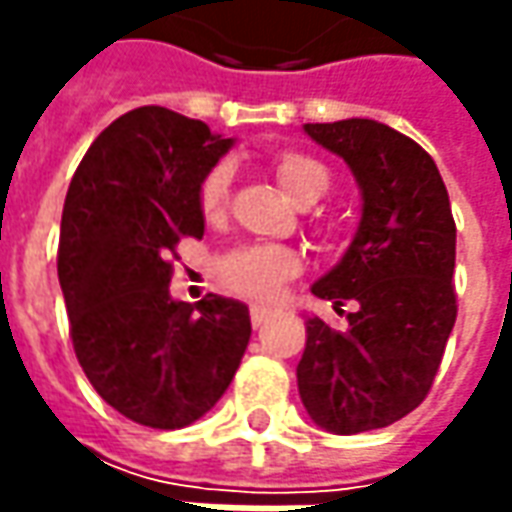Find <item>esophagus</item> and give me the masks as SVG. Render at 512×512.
Listing matches in <instances>:
<instances>
[{
  "instance_id": "1",
  "label": "esophagus",
  "mask_w": 512,
  "mask_h": 512,
  "mask_svg": "<svg viewBox=\"0 0 512 512\" xmlns=\"http://www.w3.org/2000/svg\"><path fill=\"white\" fill-rule=\"evenodd\" d=\"M273 316V310L265 305H253L250 307V322H253V327H262Z\"/></svg>"
}]
</instances>
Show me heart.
Instances as JSON below:
<instances>
[{"label":"heart","instance_id":"heart-1","mask_svg":"<svg viewBox=\"0 0 512 512\" xmlns=\"http://www.w3.org/2000/svg\"><path fill=\"white\" fill-rule=\"evenodd\" d=\"M279 185L296 205H313L330 190V173L322 162L305 153H282L273 162ZM233 170L230 165H216L199 185V207L207 219H219L227 207ZM296 250L285 245H247L227 253L222 259V279L236 293L250 299H273L287 279L299 273Z\"/></svg>","mask_w":512,"mask_h":512}]
</instances>
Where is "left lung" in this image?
Returning <instances> with one entry per match:
<instances>
[{"label": "left lung", "mask_w": 512, "mask_h": 512, "mask_svg": "<svg viewBox=\"0 0 512 512\" xmlns=\"http://www.w3.org/2000/svg\"><path fill=\"white\" fill-rule=\"evenodd\" d=\"M342 156L362 193V219L342 262L310 287L356 302L347 327L307 319L296 367L307 416L339 436L379 430L430 393L456 325V222L430 153L373 119L305 125Z\"/></svg>", "instance_id": "obj_1"}]
</instances>
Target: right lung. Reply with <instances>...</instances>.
Wrapping results in <instances>:
<instances>
[{"label":"right lung","mask_w":512,"mask_h":512,"mask_svg":"<svg viewBox=\"0 0 512 512\" xmlns=\"http://www.w3.org/2000/svg\"><path fill=\"white\" fill-rule=\"evenodd\" d=\"M230 148L205 122L145 105L102 130L70 179L56 259L70 339L93 390L130 422L202 419L245 356L247 305L170 296L168 256L205 236L199 185Z\"/></svg>","instance_id":"1"}]
</instances>
